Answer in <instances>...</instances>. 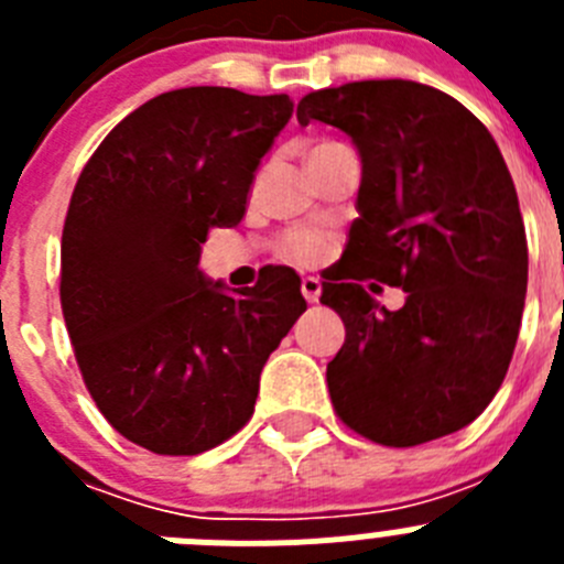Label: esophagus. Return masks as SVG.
<instances>
[{"mask_svg": "<svg viewBox=\"0 0 564 564\" xmlns=\"http://www.w3.org/2000/svg\"><path fill=\"white\" fill-rule=\"evenodd\" d=\"M302 296L307 299V302H318V296H322V282H318L316 276H305L302 279Z\"/></svg>", "mask_w": 564, "mask_h": 564, "instance_id": "obj_1", "label": "esophagus"}]
</instances>
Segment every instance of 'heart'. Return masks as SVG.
<instances>
[{
  "instance_id": "1",
  "label": "heart",
  "mask_w": 564,
  "mask_h": 564,
  "mask_svg": "<svg viewBox=\"0 0 564 564\" xmlns=\"http://www.w3.org/2000/svg\"><path fill=\"white\" fill-rule=\"evenodd\" d=\"M327 147V143H318L316 149ZM311 149V152H316ZM276 259L288 262V265L296 268H316L322 265L333 251V237L322 228H296V231H288L276 239Z\"/></svg>"
}]
</instances>
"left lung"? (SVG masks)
I'll return each mask as SVG.
<instances>
[{
	"mask_svg": "<svg viewBox=\"0 0 564 564\" xmlns=\"http://www.w3.org/2000/svg\"><path fill=\"white\" fill-rule=\"evenodd\" d=\"M296 118L330 123L361 158L358 217L322 302L341 316L327 364L333 406L381 446H417L475 421L500 390L520 336L528 242L495 138L460 101L417 82L311 93ZM376 278L403 286L387 312Z\"/></svg>",
	"mask_w": 564,
	"mask_h": 564,
	"instance_id": "1",
	"label": "left lung"
}]
</instances>
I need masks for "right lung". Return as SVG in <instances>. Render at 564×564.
<instances>
[{
  "mask_svg": "<svg viewBox=\"0 0 564 564\" xmlns=\"http://www.w3.org/2000/svg\"><path fill=\"white\" fill-rule=\"evenodd\" d=\"M288 96L172 89L84 166L62 234V311L101 415L154 455H200L253 415L259 372L307 302L291 268L231 296L206 282L208 228L242 220Z\"/></svg>",
  "mask_w": 564,
  "mask_h": 564,
  "instance_id": "1",
  "label": "right lung"
}]
</instances>
